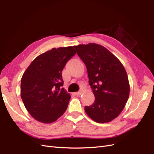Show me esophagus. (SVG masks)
Returning a JSON list of instances; mask_svg holds the SVG:
<instances>
[{
  "mask_svg": "<svg viewBox=\"0 0 154 154\" xmlns=\"http://www.w3.org/2000/svg\"><path fill=\"white\" fill-rule=\"evenodd\" d=\"M82 91H79V92H77L76 93V96H80V95H82Z\"/></svg>",
  "mask_w": 154,
  "mask_h": 154,
  "instance_id": "34e87169",
  "label": "esophagus"
}]
</instances>
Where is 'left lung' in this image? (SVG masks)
<instances>
[{"instance_id":"8db88e82","label":"left lung","mask_w":154,"mask_h":154,"mask_svg":"<svg viewBox=\"0 0 154 154\" xmlns=\"http://www.w3.org/2000/svg\"><path fill=\"white\" fill-rule=\"evenodd\" d=\"M74 47L85 64L95 96L94 103L85 106V112L97 123L110 122L122 112L128 99L130 85L126 70L116 56L100 44Z\"/></svg>"}]
</instances>
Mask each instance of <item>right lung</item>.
<instances>
[{"instance_id":"obj_1","label":"right lung","mask_w":154,"mask_h":154,"mask_svg":"<svg viewBox=\"0 0 154 154\" xmlns=\"http://www.w3.org/2000/svg\"><path fill=\"white\" fill-rule=\"evenodd\" d=\"M76 53L72 46L53 48L38 56L23 74L20 96L36 120L51 123L66 111L71 96L62 88V71Z\"/></svg>"}]
</instances>
